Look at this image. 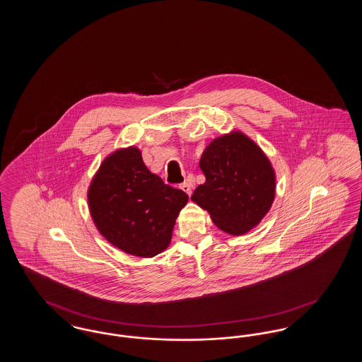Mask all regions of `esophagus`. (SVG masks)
Masks as SVG:
<instances>
[{"mask_svg": "<svg viewBox=\"0 0 362 362\" xmlns=\"http://www.w3.org/2000/svg\"><path fill=\"white\" fill-rule=\"evenodd\" d=\"M180 189H183L187 195H191V185L189 183H183V185H180Z\"/></svg>", "mask_w": 362, "mask_h": 362, "instance_id": "1", "label": "esophagus"}]
</instances>
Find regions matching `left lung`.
<instances>
[{
  "mask_svg": "<svg viewBox=\"0 0 362 362\" xmlns=\"http://www.w3.org/2000/svg\"><path fill=\"white\" fill-rule=\"evenodd\" d=\"M199 167L206 182L191 199L223 232L240 236L254 229L276 198V171L255 141L239 130L214 138Z\"/></svg>",
  "mask_w": 362,
  "mask_h": 362,
  "instance_id": "8db88e82",
  "label": "left lung"
}]
</instances>
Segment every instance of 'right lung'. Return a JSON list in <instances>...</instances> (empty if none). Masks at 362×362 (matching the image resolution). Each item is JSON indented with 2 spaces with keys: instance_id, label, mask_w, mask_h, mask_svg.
Listing matches in <instances>:
<instances>
[{
  "instance_id": "right-lung-1",
  "label": "right lung",
  "mask_w": 362,
  "mask_h": 362,
  "mask_svg": "<svg viewBox=\"0 0 362 362\" xmlns=\"http://www.w3.org/2000/svg\"><path fill=\"white\" fill-rule=\"evenodd\" d=\"M93 224L114 247L152 258L173 239L175 221L189 195L151 173L136 146L107 156L88 187Z\"/></svg>"
}]
</instances>
